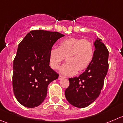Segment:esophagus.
<instances>
[{
	"instance_id": "esophagus-1",
	"label": "esophagus",
	"mask_w": 123,
	"mask_h": 123,
	"mask_svg": "<svg viewBox=\"0 0 123 123\" xmlns=\"http://www.w3.org/2000/svg\"><path fill=\"white\" fill-rule=\"evenodd\" d=\"M64 78H65V77L62 76V75H59V77H58V80H62V79H64Z\"/></svg>"
}]
</instances>
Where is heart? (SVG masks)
I'll use <instances>...</instances> for the list:
<instances>
[{"instance_id": "1", "label": "heart", "mask_w": 123, "mask_h": 123, "mask_svg": "<svg viewBox=\"0 0 123 123\" xmlns=\"http://www.w3.org/2000/svg\"><path fill=\"white\" fill-rule=\"evenodd\" d=\"M94 56V47L90 41L81 38L69 37L59 42L58 48L52 47L49 52V65L58 69L66 56L67 61L60 69L62 74L71 75L77 71L85 70L90 65Z\"/></svg>"}]
</instances>
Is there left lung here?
Returning <instances> with one entry per match:
<instances>
[{
  "label": "left lung",
  "mask_w": 123,
  "mask_h": 123,
  "mask_svg": "<svg viewBox=\"0 0 123 123\" xmlns=\"http://www.w3.org/2000/svg\"><path fill=\"white\" fill-rule=\"evenodd\" d=\"M95 51L91 64L77 77L69 78V85L65 96L70 104L85 108L99 96L108 69L109 52L101 39L94 42Z\"/></svg>",
  "instance_id": "left-lung-1"
}]
</instances>
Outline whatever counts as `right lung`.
<instances>
[{
	"mask_svg": "<svg viewBox=\"0 0 123 123\" xmlns=\"http://www.w3.org/2000/svg\"><path fill=\"white\" fill-rule=\"evenodd\" d=\"M64 36L58 32L30 31L20 42L13 60L12 85L15 96L23 106L34 108L46 98L48 86L58 78L49 66V52Z\"/></svg>",
	"mask_w": 123,
	"mask_h": 123,
	"instance_id": "1",
	"label": "right lung"
}]
</instances>
